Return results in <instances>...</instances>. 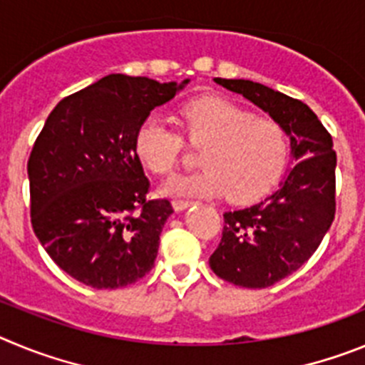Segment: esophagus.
<instances>
[{"instance_id": "obj_1", "label": "esophagus", "mask_w": 365, "mask_h": 365, "mask_svg": "<svg viewBox=\"0 0 365 365\" xmlns=\"http://www.w3.org/2000/svg\"><path fill=\"white\" fill-rule=\"evenodd\" d=\"M189 205H192V200H185V198H175L173 200V207H175V211H183Z\"/></svg>"}]
</instances>
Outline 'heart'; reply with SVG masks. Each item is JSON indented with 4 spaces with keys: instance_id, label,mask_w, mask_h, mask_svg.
I'll return each instance as SVG.
<instances>
[{
    "instance_id": "heart-1",
    "label": "heart",
    "mask_w": 365,
    "mask_h": 365,
    "mask_svg": "<svg viewBox=\"0 0 365 365\" xmlns=\"http://www.w3.org/2000/svg\"><path fill=\"white\" fill-rule=\"evenodd\" d=\"M178 120L187 142L202 147V169L167 182V195L225 192L231 202L245 203L260 198L282 175L287 160V136L278 121L256 116L222 96L185 101ZM182 137L162 116L150 114L134 134L136 158L154 175H170L182 160Z\"/></svg>"
}]
</instances>
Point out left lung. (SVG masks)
Listing matches in <instances>:
<instances>
[{
  "mask_svg": "<svg viewBox=\"0 0 365 365\" xmlns=\"http://www.w3.org/2000/svg\"><path fill=\"white\" fill-rule=\"evenodd\" d=\"M284 127L294 163L262 202L223 212L222 240L209 265L222 280L264 289L300 269L329 231L336 211V153L317 114L300 100L249 80L215 78Z\"/></svg>",
  "mask_w": 365,
  "mask_h": 365,
  "instance_id": "left-lung-1",
  "label": "left lung"
}]
</instances>
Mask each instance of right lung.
I'll use <instances>...</instances> for the list:
<instances>
[{
    "instance_id": "right-lung-1",
    "label": "right lung",
    "mask_w": 365,
    "mask_h": 365,
    "mask_svg": "<svg viewBox=\"0 0 365 365\" xmlns=\"http://www.w3.org/2000/svg\"><path fill=\"white\" fill-rule=\"evenodd\" d=\"M182 85L110 74L63 98L29 158L31 222L52 260L94 289L134 284L154 267L169 200H149L138 127Z\"/></svg>"
}]
</instances>
